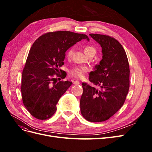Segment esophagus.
I'll use <instances>...</instances> for the list:
<instances>
[{
  "mask_svg": "<svg viewBox=\"0 0 152 152\" xmlns=\"http://www.w3.org/2000/svg\"><path fill=\"white\" fill-rule=\"evenodd\" d=\"M80 84V82L79 80H75L73 81V84L77 85V84Z\"/></svg>",
  "mask_w": 152,
  "mask_h": 152,
  "instance_id": "obj_1",
  "label": "esophagus"
}]
</instances>
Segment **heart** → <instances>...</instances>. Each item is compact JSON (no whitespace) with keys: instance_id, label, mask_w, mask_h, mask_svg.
<instances>
[{"instance_id":"1","label":"heart","mask_w":152,"mask_h":152,"mask_svg":"<svg viewBox=\"0 0 152 152\" xmlns=\"http://www.w3.org/2000/svg\"><path fill=\"white\" fill-rule=\"evenodd\" d=\"M84 52L87 55L91 53H96L95 48L92 45H86L84 47ZM73 54V49H69L66 52V57L68 58H71ZM88 71V68L85 66H76L71 69L70 71V74L71 76L75 78H82L84 76L85 73Z\"/></svg>"}]
</instances>
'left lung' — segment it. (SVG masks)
Wrapping results in <instances>:
<instances>
[{"label":"left lung","mask_w":152,"mask_h":152,"mask_svg":"<svg viewBox=\"0 0 152 152\" xmlns=\"http://www.w3.org/2000/svg\"><path fill=\"white\" fill-rule=\"evenodd\" d=\"M102 48V59L90 72L89 81L97 89L82 83L80 101L82 115L92 122L105 121L118 111L125 102L129 89V65L125 50L112 37L90 34Z\"/></svg>","instance_id":"obj_1"}]
</instances>
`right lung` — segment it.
Listing matches in <instances>:
<instances>
[{"mask_svg":"<svg viewBox=\"0 0 152 152\" xmlns=\"http://www.w3.org/2000/svg\"><path fill=\"white\" fill-rule=\"evenodd\" d=\"M82 39L89 40V37L85 34L58 31L43 34L32 45L22 73L21 91L24 106L35 118L46 120L56 112L59 98L72 82L56 83L54 77L65 78L60 69L65 52Z\"/></svg>","mask_w":152,"mask_h":152,"instance_id":"1","label":"right lung"}]
</instances>
